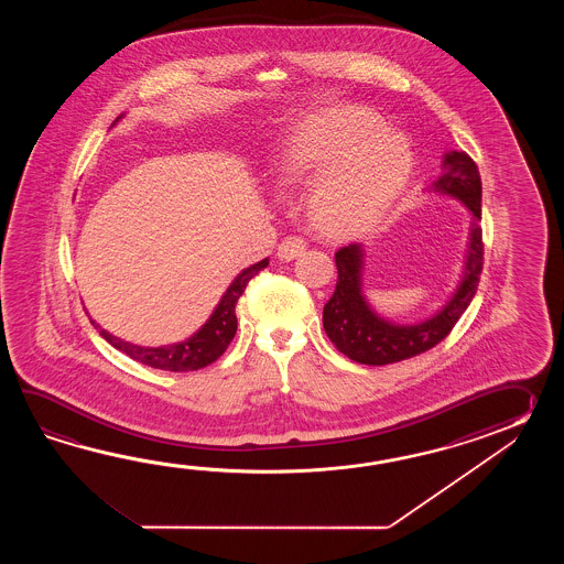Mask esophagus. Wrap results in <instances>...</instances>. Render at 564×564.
I'll use <instances>...</instances> for the list:
<instances>
[{"mask_svg": "<svg viewBox=\"0 0 564 564\" xmlns=\"http://www.w3.org/2000/svg\"><path fill=\"white\" fill-rule=\"evenodd\" d=\"M304 252H306V241L299 238V236H288L278 246V258L284 260V262L296 260Z\"/></svg>", "mask_w": 564, "mask_h": 564, "instance_id": "obj_1", "label": "esophagus"}]
</instances>
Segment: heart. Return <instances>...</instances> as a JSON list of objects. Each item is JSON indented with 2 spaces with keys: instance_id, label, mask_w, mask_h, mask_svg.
I'll return each instance as SVG.
<instances>
[{
  "instance_id": "obj_1",
  "label": "heart",
  "mask_w": 564,
  "mask_h": 564,
  "mask_svg": "<svg viewBox=\"0 0 564 564\" xmlns=\"http://www.w3.org/2000/svg\"><path fill=\"white\" fill-rule=\"evenodd\" d=\"M272 180L280 189L311 182L308 216L324 234L369 228L395 205L413 171V147L365 108H333L278 137Z\"/></svg>"
}]
</instances>
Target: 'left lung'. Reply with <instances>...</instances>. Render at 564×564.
<instances>
[{
  "instance_id": "obj_1",
  "label": "left lung",
  "mask_w": 564,
  "mask_h": 564,
  "mask_svg": "<svg viewBox=\"0 0 564 564\" xmlns=\"http://www.w3.org/2000/svg\"><path fill=\"white\" fill-rule=\"evenodd\" d=\"M442 169L444 173L427 192L457 199L471 214V224L462 276L440 311L420 323L401 324L384 318L362 292V243H348L335 253L338 280L333 296L324 304V330L336 348L355 362L383 367L430 350L449 335L478 290L484 262L479 171L464 151H447Z\"/></svg>"
}]
</instances>
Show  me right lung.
Wrapping results in <instances>:
<instances>
[{"mask_svg":"<svg viewBox=\"0 0 564 564\" xmlns=\"http://www.w3.org/2000/svg\"><path fill=\"white\" fill-rule=\"evenodd\" d=\"M120 119H122V115L115 120V124ZM268 264H270V260L264 258V260L256 262L250 268H243L240 274L231 280L228 290L217 302L212 316L205 321V324H202V328L197 333H193L189 338L173 343V345H163V347L132 345L129 340H122L119 336L110 335L93 318L90 321H93L96 328H100V336L107 343H110L115 348H119L120 352L129 355L131 359L143 362L147 367L171 372L197 371V369H204L207 365H212L214 360L219 359L226 352V348H228L231 338L238 330L236 304H238L243 290L248 286V282L253 276H258Z\"/></svg>","mask_w":564,"mask_h":564,"instance_id":"right-lung-1","label":"right lung"}]
</instances>
